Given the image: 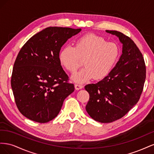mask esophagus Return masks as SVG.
<instances>
[{"label": "esophagus", "mask_w": 154, "mask_h": 154, "mask_svg": "<svg viewBox=\"0 0 154 154\" xmlns=\"http://www.w3.org/2000/svg\"><path fill=\"white\" fill-rule=\"evenodd\" d=\"M74 87H75V88L76 90H80L83 88V85L81 84H79V83H76V84L74 85Z\"/></svg>", "instance_id": "esophagus-1"}]
</instances>
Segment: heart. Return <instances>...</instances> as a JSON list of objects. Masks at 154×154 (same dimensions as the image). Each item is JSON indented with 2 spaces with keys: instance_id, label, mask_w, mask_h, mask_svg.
<instances>
[{
  "instance_id": "obj_1",
  "label": "heart",
  "mask_w": 154,
  "mask_h": 154,
  "mask_svg": "<svg viewBox=\"0 0 154 154\" xmlns=\"http://www.w3.org/2000/svg\"><path fill=\"white\" fill-rule=\"evenodd\" d=\"M119 45L106 42L103 37L88 33L78 38L74 47L67 45L60 51V65L69 72H75L83 60L84 68L75 73L71 79L76 83H85L94 78L101 80L112 71L120 56Z\"/></svg>"
}]
</instances>
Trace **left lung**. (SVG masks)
I'll return each instance as SVG.
<instances>
[{"mask_svg": "<svg viewBox=\"0 0 154 154\" xmlns=\"http://www.w3.org/2000/svg\"><path fill=\"white\" fill-rule=\"evenodd\" d=\"M105 31L118 37L123 44L122 54L108 76L85 86L90 96L85 107L87 113L103 123L122 118L137 104L146 78L143 54L134 41L121 32Z\"/></svg>", "mask_w": 154, "mask_h": 154, "instance_id": "8db88e82", "label": "left lung"}]
</instances>
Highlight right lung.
<instances>
[{"label":"right lung","instance_id":"add662e5","mask_svg":"<svg viewBox=\"0 0 154 154\" xmlns=\"http://www.w3.org/2000/svg\"><path fill=\"white\" fill-rule=\"evenodd\" d=\"M81 29L49 27L32 36L22 48L11 80L20 113L33 122H49L60 112L74 91L58 60L62 45Z\"/></svg>","mask_w":154,"mask_h":154}]
</instances>
